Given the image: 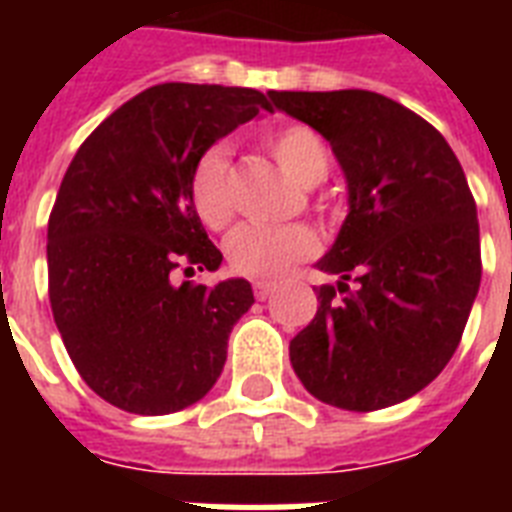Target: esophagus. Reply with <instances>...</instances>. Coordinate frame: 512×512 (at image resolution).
I'll return each instance as SVG.
<instances>
[{
  "label": "esophagus",
  "instance_id": "obj_1",
  "mask_svg": "<svg viewBox=\"0 0 512 512\" xmlns=\"http://www.w3.org/2000/svg\"><path fill=\"white\" fill-rule=\"evenodd\" d=\"M252 289H255L257 300H265V297L273 295L276 284H273V281H255V284H252Z\"/></svg>",
  "mask_w": 512,
  "mask_h": 512
}]
</instances>
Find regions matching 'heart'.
Here are the masks:
<instances>
[{
	"mask_svg": "<svg viewBox=\"0 0 512 512\" xmlns=\"http://www.w3.org/2000/svg\"><path fill=\"white\" fill-rule=\"evenodd\" d=\"M265 151L273 162L305 188L319 185L329 175L332 154L319 132L308 124L287 122L263 135ZM188 193L196 215L212 231H223L233 220V175L228 151L223 146L207 148L196 159L188 180ZM228 268L247 279H279L297 263L319 252V236L308 225H239L225 239Z\"/></svg>",
	"mask_w": 512,
	"mask_h": 512,
	"instance_id": "obj_1",
	"label": "heart"
}]
</instances>
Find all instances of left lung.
I'll use <instances>...</instances> for the list:
<instances>
[{"mask_svg": "<svg viewBox=\"0 0 512 512\" xmlns=\"http://www.w3.org/2000/svg\"><path fill=\"white\" fill-rule=\"evenodd\" d=\"M332 143L350 191L335 247L319 263L337 287L289 342L305 390L348 412L420 393L460 345L481 284L476 199L444 135L369 90L271 92Z\"/></svg>", "mask_w": 512, "mask_h": 512, "instance_id": "8db88e82", "label": "left lung"}]
</instances>
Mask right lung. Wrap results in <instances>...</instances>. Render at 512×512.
<instances>
[{"instance_id": "obj_1", "label": "right lung", "mask_w": 512, "mask_h": 512, "mask_svg": "<svg viewBox=\"0 0 512 512\" xmlns=\"http://www.w3.org/2000/svg\"><path fill=\"white\" fill-rule=\"evenodd\" d=\"M273 111L268 95L223 84H154L90 132L47 223V292L82 380L132 414H170L207 396L249 281L175 284L215 271L188 180L215 140Z\"/></svg>"}]
</instances>
